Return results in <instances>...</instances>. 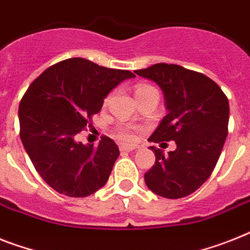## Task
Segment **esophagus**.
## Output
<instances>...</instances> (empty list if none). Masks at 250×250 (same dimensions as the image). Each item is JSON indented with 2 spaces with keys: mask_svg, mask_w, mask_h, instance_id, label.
<instances>
[{
  "mask_svg": "<svg viewBox=\"0 0 250 250\" xmlns=\"http://www.w3.org/2000/svg\"><path fill=\"white\" fill-rule=\"evenodd\" d=\"M135 148H137L136 146H128V145H121L119 146V150L125 151V152H129V151H133Z\"/></svg>",
  "mask_w": 250,
  "mask_h": 250,
  "instance_id": "1",
  "label": "esophagus"
}]
</instances>
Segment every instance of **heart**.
Masks as SVG:
<instances>
[{
    "instance_id": "b5f03b06",
    "label": "heart",
    "mask_w": 250,
    "mask_h": 250,
    "mask_svg": "<svg viewBox=\"0 0 250 250\" xmlns=\"http://www.w3.org/2000/svg\"><path fill=\"white\" fill-rule=\"evenodd\" d=\"M152 90H156L155 87H152L151 85H147V83H138L135 87V96H140L145 93H148V91H152ZM113 94H109L106 95L105 100H104V104H108L110 100H112ZM138 133H140V128L138 127H135V125H118L115 128V135L117 137L123 142H128V144H133V142L137 141Z\"/></svg>"
}]
</instances>
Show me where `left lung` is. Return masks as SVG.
I'll list each match as a JSON object with an SVG mask.
<instances>
[{"instance_id":"1","label":"left lung","mask_w":250,"mask_h":250,"mask_svg":"<svg viewBox=\"0 0 250 250\" xmlns=\"http://www.w3.org/2000/svg\"><path fill=\"white\" fill-rule=\"evenodd\" d=\"M152 80L165 96L167 114L148 141H175L165 156L151 147L155 165L145 173L148 189L165 198H182L209 178L221 154L229 125V102L215 81L178 64L156 63L136 70Z\"/></svg>"}]
</instances>
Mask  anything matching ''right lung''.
Returning a JSON list of instances; mask_svg holds the SVG:
<instances>
[{
    "instance_id": "obj_1",
    "label": "right lung",
    "mask_w": 250,
    "mask_h": 250,
    "mask_svg": "<svg viewBox=\"0 0 250 250\" xmlns=\"http://www.w3.org/2000/svg\"><path fill=\"white\" fill-rule=\"evenodd\" d=\"M131 77L127 70L68 58L48 67L25 91L19 105L20 138L35 170L56 192L86 197L106 183L118 146L106 136L98 146H85L75 136L90 125L109 91Z\"/></svg>"
}]
</instances>
